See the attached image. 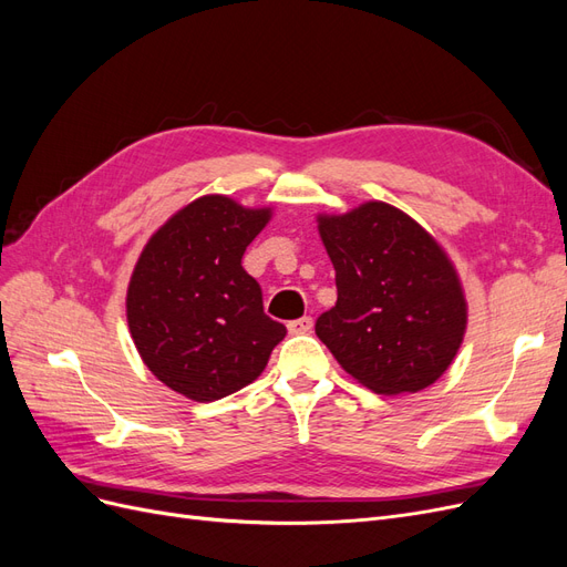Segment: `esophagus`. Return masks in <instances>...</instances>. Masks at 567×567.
Masks as SVG:
<instances>
[{"label":"esophagus","instance_id":"34e87169","mask_svg":"<svg viewBox=\"0 0 567 567\" xmlns=\"http://www.w3.org/2000/svg\"><path fill=\"white\" fill-rule=\"evenodd\" d=\"M312 329V319L310 317H302V319H293L288 321V331L293 336H300V333H307Z\"/></svg>","mask_w":567,"mask_h":567}]
</instances>
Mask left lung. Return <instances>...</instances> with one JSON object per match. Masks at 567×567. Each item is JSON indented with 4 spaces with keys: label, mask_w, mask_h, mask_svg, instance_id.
Masks as SVG:
<instances>
[{
    "label": "left lung",
    "mask_w": 567,
    "mask_h": 567,
    "mask_svg": "<svg viewBox=\"0 0 567 567\" xmlns=\"http://www.w3.org/2000/svg\"><path fill=\"white\" fill-rule=\"evenodd\" d=\"M317 221L338 288L336 305L317 319L319 340L379 394L433 385L454 362L468 321L447 252L383 200Z\"/></svg>",
    "instance_id": "8db88e82"
}]
</instances>
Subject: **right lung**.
Here are the masks:
<instances>
[{"label": "right lung", "instance_id": "right-lung-1", "mask_svg": "<svg viewBox=\"0 0 567 567\" xmlns=\"http://www.w3.org/2000/svg\"><path fill=\"white\" fill-rule=\"evenodd\" d=\"M271 219L229 196H200L148 238L127 286V323L148 371L196 402L260 375L286 326L265 315L241 257Z\"/></svg>", "mask_w": 567, "mask_h": 567}]
</instances>
